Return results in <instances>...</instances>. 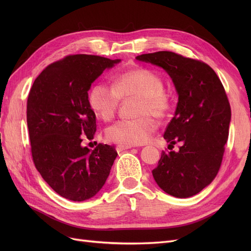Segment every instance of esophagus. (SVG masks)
Masks as SVG:
<instances>
[{
    "label": "esophagus",
    "mask_w": 251,
    "mask_h": 251,
    "mask_svg": "<svg viewBox=\"0 0 251 251\" xmlns=\"http://www.w3.org/2000/svg\"><path fill=\"white\" fill-rule=\"evenodd\" d=\"M131 148H137V146H132V144H118L116 147L117 151H125L127 149H131Z\"/></svg>",
    "instance_id": "34e87169"
}]
</instances>
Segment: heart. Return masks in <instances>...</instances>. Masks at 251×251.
I'll return each instance as SVG.
<instances>
[{"mask_svg": "<svg viewBox=\"0 0 251 251\" xmlns=\"http://www.w3.org/2000/svg\"><path fill=\"white\" fill-rule=\"evenodd\" d=\"M137 98L133 119H123L109 126L107 138L121 144L137 146L147 142L157 127L156 120L169 115L173 107L170 94L163 90V81L153 70L136 68L118 74L112 86L97 82L89 92V104L104 121L115 117L121 100Z\"/></svg>", "mask_w": 251, "mask_h": 251, "instance_id": "b5f03b06", "label": "heart"}]
</instances>
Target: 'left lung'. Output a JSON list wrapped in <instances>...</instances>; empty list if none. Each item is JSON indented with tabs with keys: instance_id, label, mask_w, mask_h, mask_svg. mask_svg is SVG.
<instances>
[{
	"instance_id": "obj_1",
	"label": "left lung",
	"mask_w": 251,
	"mask_h": 251,
	"mask_svg": "<svg viewBox=\"0 0 251 251\" xmlns=\"http://www.w3.org/2000/svg\"><path fill=\"white\" fill-rule=\"evenodd\" d=\"M136 58L162 67L176 87L177 109L163 137L173 148L180 142L179 151H162L151 174L166 194L188 198L206 187L221 166L231 117L225 89L202 60L172 51Z\"/></svg>"
}]
</instances>
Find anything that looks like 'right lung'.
<instances>
[{"mask_svg":"<svg viewBox=\"0 0 251 251\" xmlns=\"http://www.w3.org/2000/svg\"><path fill=\"white\" fill-rule=\"evenodd\" d=\"M120 60L71 54L50 64L30 89L27 125L32 160L53 191L72 201L92 198L110 175L117 151L113 146L82 148L94 138L95 113L88 91L105 68Z\"/></svg>","mask_w":251,"mask_h":251,"instance_id":"right-lung-1","label":"right lung"}]
</instances>
